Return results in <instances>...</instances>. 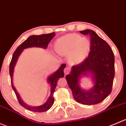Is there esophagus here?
<instances>
[{"instance_id":"obj_1","label":"esophagus","mask_w":126,"mask_h":126,"mask_svg":"<svg viewBox=\"0 0 126 126\" xmlns=\"http://www.w3.org/2000/svg\"><path fill=\"white\" fill-rule=\"evenodd\" d=\"M64 73L65 74H68L69 73V68L68 66H66L65 68L64 69Z\"/></svg>"}]
</instances>
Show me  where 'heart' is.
Here are the masks:
<instances>
[{
  "label": "heart",
  "instance_id": "1",
  "mask_svg": "<svg viewBox=\"0 0 126 126\" xmlns=\"http://www.w3.org/2000/svg\"><path fill=\"white\" fill-rule=\"evenodd\" d=\"M90 43L87 39L79 35L71 34L60 37L55 44V49L60 54H70L72 59L78 62L82 59L89 50Z\"/></svg>",
  "mask_w": 126,
  "mask_h": 126
}]
</instances>
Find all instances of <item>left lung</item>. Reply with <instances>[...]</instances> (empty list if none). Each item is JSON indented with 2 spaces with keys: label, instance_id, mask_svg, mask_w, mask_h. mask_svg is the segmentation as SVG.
<instances>
[{
  "label": "left lung",
  "instance_id": "left-lung-1",
  "mask_svg": "<svg viewBox=\"0 0 126 126\" xmlns=\"http://www.w3.org/2000/svg\"><path fill=\"white\" fill-rule=\"evenodd\" d=\"M90 36V51L82 62L73 66L70 74L66 76L74 100L86 105H92L104 100L112 90L114 77V56L110 46L91 29L80 31ZM89 75L94 85L89 90L80 85V79Z\"/></svg>",
  "mask_w": 126,
  "mask_h": 126
}]
</instances>
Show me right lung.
I'll list each match as a JSON object with an SVG mask.
<instances>
[{"label":"right lung","mask_w":126,"mask_h":126,"mask_svg":"<svg viewBox=\"0 0 126 126\" xmlns=\"http://www.w3.org/2000/svg\"><path fill=\"white\" fill-rule=\"evenodd\" d=\"M55 36V33L52 32V33L46 34L38 35V36L33 35V36H29L20 46H18V48L16 49V50L13 53V56H12V60H11L9 67L10 76L11 78V84H12V89L15 93L19 104L22 107H24V108L29 111H32L34 112H44L49 110L52 107L53 103H54L53 93H54L55 88L57 87L58 80L60 78L64 77L63 70L66 67V64H62L60 66V67L58 68V70L52 73L51 75H50L47 78V82L48 84H50V95L49 97L47 100V101L43 105L38 106V107H32V106L29 105L25 102H24V101L21 98L19 94L17 92L16 88L15 87L13 82V73H14L15 66L16 63L19 55L22 53L23 50L25 49V48H30V47H40V48H43L44 49H46L49 42H50L51 40Z\"/></svg>","instance_id":"add662e5"}]
</instances>
